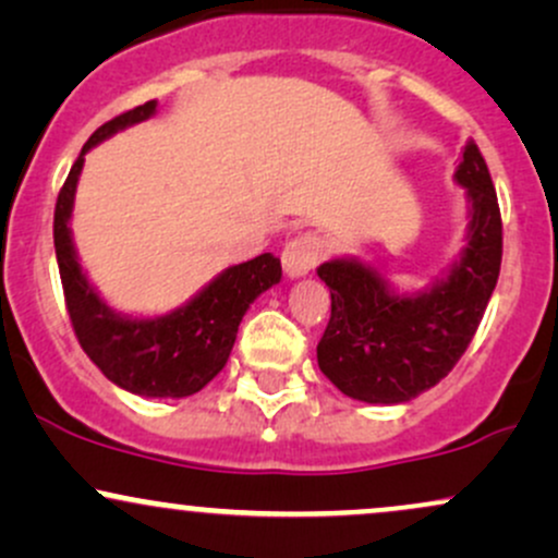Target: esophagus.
<instances>
[{"label": "esophagus", "instance_id": "34e87169", "mask_svg": "<svg viewBox=\"0 0 558 558\" xmlns=\"http://www.w3.org/2000/svg\"><path fill=\"white\" fill-rule=\"evenodd\" d=\"M319 254H323V241L315 233H301L283 248V270L288 278H304L315 270Z\"/></svg>", "mask_w": 558, "mask_h": 558}]
</instances>
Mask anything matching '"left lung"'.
I'll list each match as a JSON object with an SVG mask.
<instances>
[{"instance_id": "obj_1", "label": "left lung", "mask_w": 558, "mask_h": 558, "mask_svg": "<svg viewBox=\"0 0 558 558\" xmlns=\"http://www.w3.org/2000/svg\"><path fill=\"white\" fill-rule=\"evenodd\" d=\"M453 181L466 196L459 257L422 291H396L386 272L356 257L317 267L330 288V323L317 343L323 375L349 399L407 403L451 373L485 315L501 270V213L475 141Z\"/></svg>"}]
</instances>
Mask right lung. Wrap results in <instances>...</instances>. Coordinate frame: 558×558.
<instances>
[{
    "mask_svg": "<svg viewBox=\"0 0 558 558\" xmlns=\"http://www.w3.org/2000/svg\"><path fill=\"white\" fill-rule=\"evenodd\" d=\"M155 112L157 99L146 101L136 110L123 112L120 118L96 128L92 138L83 144L57 196L54 252L70 323L81 349L101 369V375L118 388L144 399H185L198 393L226 367L243 315L259 293L280 283L283 270L280 259H275L272 254H259L241 265L226 267L168 315L133 317L107 306L88 275L83 272L75 252L73 228H70L75 189L86 155L96 144L118 131L144 123Z\"/></svg>",
    "mask_w": 558,
    "mask_h": 558,
    "instance_id": "1",
    "label": "right lung"
}]
</instances>
